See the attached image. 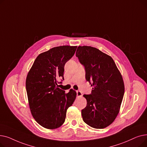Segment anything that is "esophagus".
Returning <instances> with one entry per match:
<instances>
[{
  "mask_svg": "<svg viewBox=\"0 0 147 147\" xmlns=\"http://www.w3.org/2000/svg\"><path fill=\"white\" fill-rule=\"evenodd\" d=\"M76 93H77V96H78V97L82 96V93L80 90H77L76 91Z\"/></svg>",
  "mask_w": 147,
  "mask_h": 147,
  "instance_id": "esophagus-1",
  "label": "esophagus"
}]
</instances>
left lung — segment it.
<instances>
[{"label":"left lung","mask_w":147,"mask_h":147,"mask_svg":"<svg viewBox=\"0 0 147 147\" xmlns=\"http://www.w3.org/2000/svg\"><path fill=\"white\" fill-rule=\"evenodd\" d=\"M76 55L85 69V78L93 86L83 95L87 105L82 110L83 121L95 129H103L114 121L119 113L125 93L122 76L113 58L98 49L79 46Z\"/></svg>","instance_id":"1"}]
</instances>
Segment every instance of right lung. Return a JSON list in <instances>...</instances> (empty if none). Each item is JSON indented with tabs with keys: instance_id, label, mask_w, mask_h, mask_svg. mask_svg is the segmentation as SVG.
I'll return each instance as SVG.
<instances>
[{
	"instance_id": "add662e5",
	"label": "right lung",
	"mask_w": 147,
	"mask_h": 147,
	"mask_svg": "<svg viewBox=\"0 0 147 147\" xmlns=\"http://www.w3.org/2000/svg\"><path fill=\"white\" fill-rule=\"evenodd\" d=\"M76 49L77 46H61L40 53L27 74L26 85L30 111L45 128L53 129L63 125L68 108L76 99V92L70 89L65 94L58 88L57 79L64 80V65Z\"/></svg>"
}]
</instances>
